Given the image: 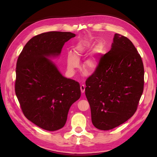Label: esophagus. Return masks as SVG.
Here are the masks:
<instances>
[{
  "mask_svg": "<svg viewBox=\"0 0 157 157\" xmlns=\"http://www.w3.org/2000/svg\"><path fill=\"white\" fill-rule=\"evenodd\" d=\"M80 91H81L82 93H84L85 91V86L84 84H82L81 86H80Z\"/></svg>",
  "mask_w": 157,
  "mask_h": 157,
  "instance_id": "1",
  "label": "esophagus"
}]
</instances>
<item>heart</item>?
<instances>
[{
    "instance_id": "heart-1",
    "label": "heart",
    "mask_w": 157,
    "mask_h": 157,
    "mask_svg": "<svg viewBox=\"0 0 157 157\" xmlns=\"http://www.w3.org/2000/svg\"><path fill=\"white\" fill-rule=\"evenodd\" d=\"M92 48V43H80L75 46L73 48V53L67 54L66 61H67V69L71 73L74 74L75 70L80 67L79 58L84 55H86L88 52ZM103 50V46L102 44H98L96 46V52L97 54H100ZM98 61L94 56L88 58L84 62V67L88 70L94 71L98 67Z\"/></svg>"
}]
</instances>
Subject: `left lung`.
Masks as SVG:
<instances>
[{
  "instance_id": "1",
  "label": "left lung",
  "mask_w": 157,
  "mask_h": 157,
  "mask_svg": "<svg viewBox=\"0 0 157 157\" xmlns=\"http://www.w3.org/2000/svg\"><path fill=\"white\" fill-rule=\"evenodd\" d=\"M86 86L92 122L98 129L111 130L134 115L144 91V67L127 37L115 34L110 51L101 56Z\"/></svg>"
}]
</instances>
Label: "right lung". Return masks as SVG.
Returning a JSON list of instances; mask_svg holds the SVG:
<instances>
[{"label":"right lung","instance_id":"add662e5","mask_svg":"<svg viewBox=\"0 0 157 157\" xmlns=\"http://www.w3.org/2000/svg\"><path fill=\"white\" fill-rule=\"evenodd\" d=\"M75 35L50 31L33 37L16 63L15 92L23 115L42 129L56 131L67 121L71 105L80 97L78 82L64 77L47 58L59 56Z\"/></svg>","mask_w":157,"mask_h":157}]
</instances>
